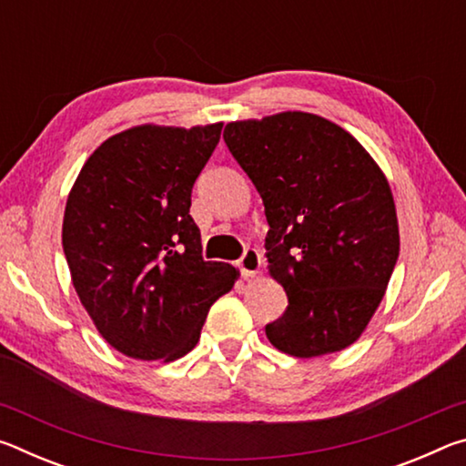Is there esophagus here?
<instances>
[{"label":"esophagus","mask_w":466,"mask_h":466,"mask_svg":"<svg viewBox=\"0 0 466 466\" xmlns=\"http://www.w3.org/2000/svg\"><path fill=\"white\" fill-rule=\"evenodd\" d=\"M238 269L244 278H252L258 269H261V255H258L257 248H247L238 258Z\"/></svg>","instance_id":"esophagus-1"}]
</instances>
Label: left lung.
Returning <instances> with one entry per match:
<instances>
[{
  "mask_svg": "<svg viewBox=\"0 0 466 466\" xmlns=\"http://www.w3.org/2000/svg\"><path fill=\"white\" fill-rule=\"evenodd\" d=\"M224 141L261 195L267 261L288 294L267 339L296 358L345 350L364 333L399 258L382 170L339 125L298 110L228 123Z\"/></svg>",
  "mask_w": 466,
  "mask_h": 466,
  "instance_id": "1",
  "label": "left lung"
}]
</instances>
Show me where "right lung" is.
<instances>
[{
	"mask_svg": "<svg viewBox=\"0 0 466 466\" xmlns=\"http://www.w3.org/2000/svg\"><path fill=\"white\" fill-rule=\"evenodd\" d=\"M222 133L141 125L108 137L67 197L63 252L98 333L136 360L172 361L199 341L238 271L205 261L191 193Z\"/></svg>",
	"mask_w": 466,
	"mask_h": 466,
	"instance_id": "add662e5",
	"label": "right lung"
}]
</instances>
